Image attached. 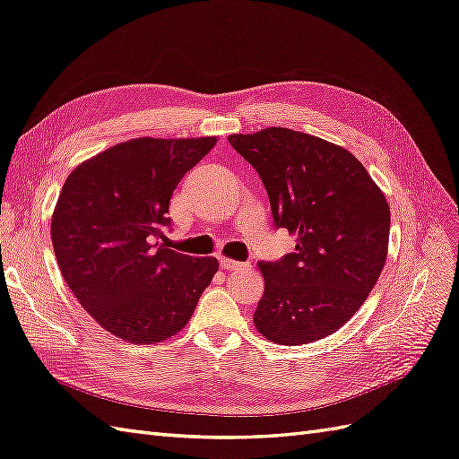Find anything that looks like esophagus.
Returning a JSON list of instances; mask_svg holds the SVG:
<instances>
[{
	"instance_id": "obj_1",
	"label": "esophagus",
	"mask_w": 459,
	"mask_h": 459,
	"mask_svg": "<svg viewBox=\"0 0 459 459\" xmlns=\"http://www.w3.org/2000/svg\"><path fill=\"white\" fill-rule=\"evenodd\" d=\"M220 266L224 270H251V264L249 263H239V260H233V258H228V256H220Z\"/></svg>"
}]
</instances>
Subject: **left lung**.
<instances>
[{
  "label": "left lung",
  "mask_w": 459,
  "mask_h": 459,
  "mask_svg": "<svg viewBox=\"0 0 459 459\" xmlns=\"http://www.w3.org/2000/svg\"><path fill=\"white\" fill-rule=\"evenodd\" d=\"M228 141L258 171L276 226L297 238L295 253L258 263V333L280 345L330 336L367 301L386 264V196L350 151L313 134L268 127Z\"/></svg>",
  "instance_id": "8db88e82"
}]
</instances>
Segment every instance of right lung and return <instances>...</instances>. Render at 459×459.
<instances>
[{"instance_id": "obj_1", "label": "right lung", "mask_w": 459, "mask_h": 459, "mask_svg": "<svg viewBox=\"0 0 459 459\" xmlns=\"http://www.w3.org/2000/svg\"><path fill=\"white\" fill-rule=\"evenodd\" d=\"M216 137H139L109 146L69 173L52 214L65 283L114 336L151 345L187 326L218 272L214 256L160 245L173 191Z\"/></svg>"}]
</instances>
